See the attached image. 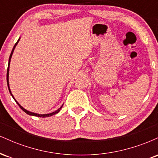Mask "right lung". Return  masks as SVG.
Instances as JSON below:
<instances>
[{"mask_svg":"<svg viewBox=\"0 0 158 158\" xmlns=\"http://www.w3.org/2000/svg\"><path fill=\"white\" fill-rule=\"evenodd\" d=\"M20 39H21V38H19V40H18V41H17V42H16L15 44V45H14L13 48H12V52H11V54H10V59H9L8 68H7V73H6V81H7V85H8V88H9V90H10V94H11V96H12V98H13V99H15V102H16V103H17V104L19 105L20 108H21V109H22V110H23V111L25 112V113L27 114H29V115H31V116H35V117H50V116H52V115H54V114H56L59 113V112L60 111L61 108H62L63 105H62V106H61L60 107V108H59V109H58V110H56V111H54V112H52V113H50V114H39L33 113V112H31V111H29V110H27L25 109V108H23V107L21 106V105H20L19 103L17 102V101H16V99H15V98H14L13 95H12V92H11V90H10V85H9V71H10V64L11 58H12V54H13L14 50H15V48L16 45H17V44H18V43L19 42V41H20Z\"/></svg>","mask_w":158,"mask_h":158,"instance_id":"add662e5","label":"right lung"}]
</instances>
